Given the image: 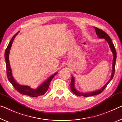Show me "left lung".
Segmentation results:
<instances>
[{"label": "left lung", "mask_w": 122, "mask_h": 122, "mask_svg": "<svg viewBox=\"0 0 122 122\" xmlns=\"http://www.w3.org/2000/svg\"><path fill=\"white\" fill-rule=\"evenodd\" d=\"M94 28L95 29V30L96 31L97 35L99 38L100 39H105L107 42H108V44H109L110 47L111 48V50L113 53V64H112V74L111 76V78L108 81V82L102 88L97 90V91H95L94 92H88V93H82L80 92L77 91L75 87V79L74 77L72 76L71 77V84H70V88L71 91H72V92L76 94V95H78V96H83L85 97H91V96H93V95H98L100 94L102 92L104 91V89L106 87V86H107L108 83H110V81L112 80V78L113 77L114 74H115V65H116V58H117V53H116L115 47L114 46V45L113 42L112 41L111 39L110 38V36L107 34L102 30V29H100L98 28L97 27H94Z\"/></svg>", "instance_id": "left-lung-1"}]
</instances>
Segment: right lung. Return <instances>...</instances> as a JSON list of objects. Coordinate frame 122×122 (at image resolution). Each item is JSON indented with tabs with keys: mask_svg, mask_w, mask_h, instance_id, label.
Instances as JSON below:
<instances>
[{
	"mask_svg": "<svg viewBox=\"0 0 122 122\" xmlns=\"http://www.w3.org/2000/svg\"><path fill=\"white\" fill-rule=\"evenodd\" d=\"M18 33H17L16 34L14 35V36L12 37L10 42L7 46L6 50L5 52V59L6 61V72H7V77L8 78L9 82L12 84V86H14L15 88L17 90L18 92L23 95H27L29 97H37L40 95H44L45 93L48 89L49 87L50 82L51 81L53 78L55 77L56 75L57 74L58 72H56L53 75L51 76L49 78L45 81L43 82V83L40 86H39L36 89H33L31 88L29 86H23L17 83L16 81L15 80L14 78L13 77L12 75V71L10 67V63H9V55L10 53V50L11 49V46H12V42L14 41V39Z\"/></svg>",
	"mask_w": 122,
	"mask_h": 122,
	"instance_id": "obj_1",
	"label": "right lung"
}]
</instances>
